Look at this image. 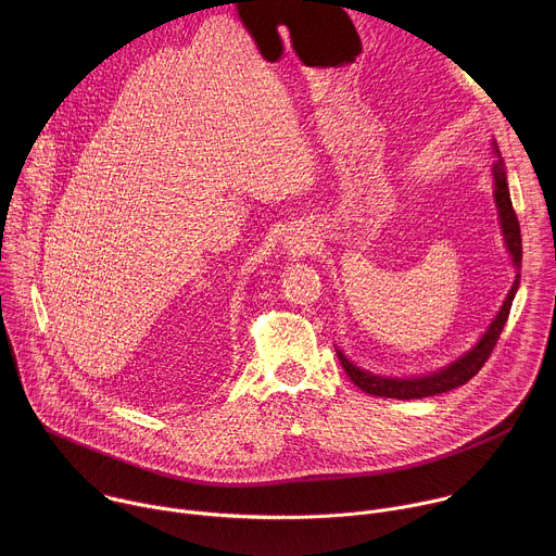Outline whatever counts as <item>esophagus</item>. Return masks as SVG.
I'll return each instance as SVG.
<instances>
[{
  "mask_svg": "<svg viewBox=\"0 0 556 556\" xmlns=\"http://www.w3.org/2000/svg\"><path fill=\"white\" fill-rule=\"evenodd\" d=\"M294 243L295 247L292 248L294 251H299V253H303V251H307V247H305V240H301V237H299V240H294V242H290L291 244Z\"/></svg>",
  "mask_w": 556,
  "mask_h": 556,
  "instance_id": "1",
  "label": "esophagus"
}]
</instances>
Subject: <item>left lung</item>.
I'll use <instances>...</instances> for the list:
<instances>
[{"label": "left lung", "instance_id": "8db88e82", "mask_svg": "<svg viewBox=\"0 0 556 556\" xmlns=\"http://www.w3.org/2000/svg\"><path fill=\"white\" fill-rule=\"evenodd\" d=\"M500 161L493 165V178H495V204H497V213H500V224H502V232H504V244L513 257L515 268H521V230H519V219L517 213L513 208L510 202V193H508V182H506V169H504V161L502 153L497 149V144L493 147ZM519 273L515 277V283L502 305V309L497 312V316L493 319V324L489 326V330L482 334V339L475 343L472 350H468L462 358H457L455 363L446 365L444 369H438L433 374L427 376H416V378H391V376H378L371 371H365L361 367H356L341 350H337V356L345 369V374L350 376V380H354L356 387H361L365 393L371 395H380V399H399V401H414V399H427V395H435V393H444L451 391L459 384H466L475 374H478L484 363L489 361V356L493 354V348L497 345V339L508 321L510 314V305L513 299L517 294L519 288Z\"/></svg>", "mask_w": 556, "mask_h": 556}]
</instances>
